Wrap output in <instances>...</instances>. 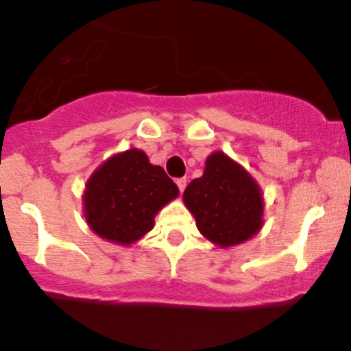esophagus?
<instances>
[{"label": "esophagus", "mask_w": 351, "mask_h": 351, "mask_svg": "<svg viewBox=\"0 0 351 351\" xmlns=\"http://www.w3.org/2000/svg\"><path fill=\"white\" fill-rule=\"evenodd\" d=\"M176 185H178L180 191H183L186 188V178H178L176 180Z\"/></svg>", "instance_id": "obj_1"}]
</instances>
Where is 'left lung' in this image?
<instances>
[{
    "label": "left lung",
    "mask_w": 351,
    "mask_h": 351,
    "mask_svg": "<svg viewBox=\"0 0 351 351\" xmlns=\"http://www.w3.org/2000/svg\"><path fill=\"white\" fill-rule=\"evenodd\" d=\"M183 202L200 234L222 249L247 242L264 225L259 183L222 151L206 158L204 175L185 188Z\"/></svg>",
    "instance_id": "1"
}]
</instances>
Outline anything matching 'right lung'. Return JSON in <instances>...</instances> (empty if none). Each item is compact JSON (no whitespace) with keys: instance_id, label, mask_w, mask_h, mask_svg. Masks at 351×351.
I'll return each mask as SVG.
<instances>
[{"instance_id":"right-lung-1","label":"right lung","mask_w":351,"mask_h":351,"mask_svg":"<svg viewBox=\"0 0 351 351\" xmlns=\"http://www.w3.org/2000/svg\"><path fill=\"white\" fill-rule=\"evenodd\" d=\"M165 169L138 147L112 154L87 180L84 217L90 230L117 245H131L154 227L156 213L178 197Z\"/></svg>"}]
</instances>
